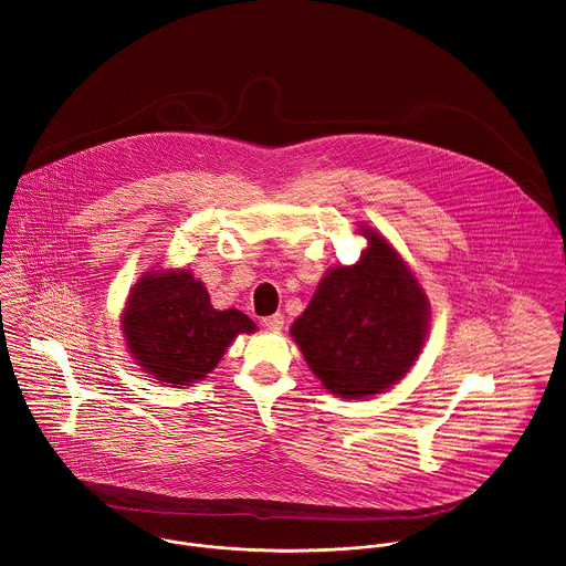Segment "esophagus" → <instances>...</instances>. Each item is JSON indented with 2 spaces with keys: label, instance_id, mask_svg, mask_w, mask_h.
<instances>
[{
  "label": "esophagus",
  "instance_id": "34e87169",
  "mask_svg": "<svg viewBox=\"0 0 566 566\" xmlns=\"http://www.w3.org/2000/svg\"><path fill=\"white\" fill-rule=\"evenodd\" d=\"M262 325H264L269 332H282V327H284V316H282V314L266 316V318L262 321Z\"/></svg>",
  "mask_w": 566,
  "mask_h": 566
}]
</instances>
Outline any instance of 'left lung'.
I'll list each match as a JSON object with an SVG mask.
<instances>
[{
    "label": "left lung",
    "mask_w": 566,
    "mask_h": 566,
    "mask_svg": "<svg viewBox=\"0 0 566 566\" xmlns=\"http://www.w3.org/2000/svg\"><path fill=\"white\" fill-rule=\"evenodd\" d=\"M368 248L355 264L332 266L291 325L325 390L366 398L398 384L422 353L431 307L409 264L386 237L361 226Z\"/></svg>",
    "instance_id": "left-lung-1"
}]
</instances>
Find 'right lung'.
<instances>
[{"mask_svg":"<svg viewBox=\"0 0 566 566\" xmlns=\"http://www.w3.org/2000/svg\"><path fill=\"white\" fill-rule=\"evenodd\" d=\"M120 327L137 366L170 388L205 379L239 334L256 332L241 310H216L189 269L146 271L129 291Z\"/></svg>","mask_w":566,"mask_h":566,"instance_id":"1","label":"right lung"}]
</instances>
